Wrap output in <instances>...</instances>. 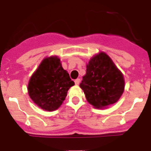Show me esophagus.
Here are the masks:
<instances>
[{"label": "esophagus", "mask_w": 151, "mask_h": 151, "mask_svg": "<svg viewBox=\"0 0 151 151\" xmlns=\"http://www.w3.org/2000/svg\"><path fill=\"white\" fill-rule=\"evenodd\" d=\"M80 83V79H76L75 80H74V83H75V85H79Z\"/></svg>", "instance_id": "obj_1"}]
</instances>
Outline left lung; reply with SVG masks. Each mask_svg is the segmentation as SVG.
I'll return each instance as SVG.
<instances>
[{
	"mask_svg": "<svg viewBox=\"0 0 151 151\" xmlns=\"http://www.w3.org/2000/svg\"><path fill=\"white\" fill-rule=\"evenodd\" d=\"M124 84L122 73L106 53L100 52L87 64L86 74L80 86L88 102L100 109L117 102Z\"/></svg>",
	"mask_w": 151,
	"mask_h": 151,
	"instance_id": "left-lung-1",
	"label": "left lung"
}]
</instances>
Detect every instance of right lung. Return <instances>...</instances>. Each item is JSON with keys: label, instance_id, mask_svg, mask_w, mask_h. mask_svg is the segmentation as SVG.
<instances>
[{"label": "right lung", "instance_id": "obj_1", "mask_svg": "<svg viewBox=\"0 0 151 151\" xmlns=\"http://www.w3.org/2000/svg\"><path fill=\"white\" fill-rule=\"evenodd\" d=\"M74 85L68 71L61 66L56 56L44 59L33 73L28 83L30 99L42 109H57L67 96V91Z\"/></svg>", "mask_w": 151, "mask_h": 151}]
</instances>
